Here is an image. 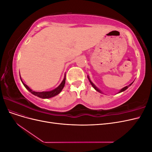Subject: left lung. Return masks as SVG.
I'll use <instances>...</instances> for the list:
<instances>
[{
    "label": "left lung",
    "mask_w": 152,
    "mask_h": 152,
    "mask_svg": "<svg viewBox=\"0 0 152 152\" xmlns=\"http://www.w3.org/2000/svg\"><path fill=\"white\" fill-rule=\"evenodd\" d=\"M87 78H88V79H89V82H90V83H91V84L92 85V86H93V87H94V89L96 90V91H97L98 92H99V93H102V91H101L98 88V87H96L93 83V82H91V80H90V79H89V76H87ZM133 83V82H132V83L131 84H130L129 85V86H126V87H124V88H122L120 91H119L118 92V93H122V92H123V91H126L127 88H128V87H129V86H131V85H132V84Z\"/></svg>",
    "instance_id": "left-lung-1"
}]
</instances>
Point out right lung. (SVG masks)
<instances>
[{
  "instance_id": "1",
  "label": "right lung",
  "mask_w": 152,
  "mask_h": 152,
  "mask_svg": "<svg viewBox=\"0 0 152 152\" xmlns=\"http://www.w3.org/2000/svg\"><path fill=\"white\" fill-rule=\"evenodd\" d=\"M21 79V77H20ZM65 80H66V75H65V77L63 80V81L61 82V83L60 84L58 87H56V89H54L50 91H43V92H35L33 90H31L30 87L26 85L25 83H23V82L22 81L21 79V80L23 84L24 85V86L26 87V89L29 91L31 94H33L34 95L37 96V97H39L40 98H43V99H48V98H53L54 96L58 95L59 93H61V91H62V89H63L64 86H65Z\"/></svg>"
}]
</instances>
